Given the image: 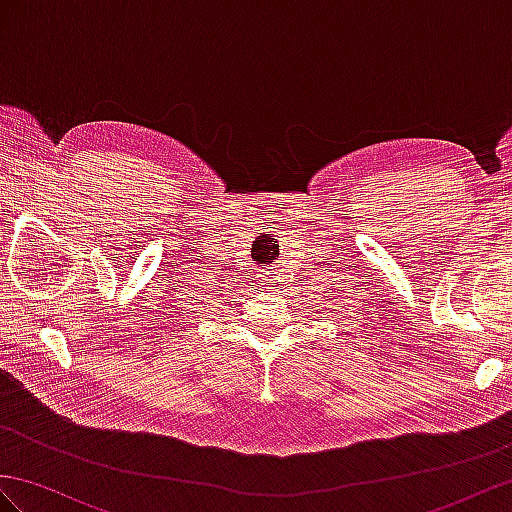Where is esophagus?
<instances>
[{"instance_id": "esophagus-1", "label": "esophagus", "mask_w": 512, "mask_h": 512, "mask_svg": "<svg viewBox=\"0 0 512 512\" xmlns=\"http://www.w3.org/2000/svg\"><path fill=\"white\" fill-rule=\"evenodd\" d=\"M261 285H264L268 292L272 290L274 285H277V279H274V274H272L270 270H264V272H261Z\"/></svg>"}]
</instances>
